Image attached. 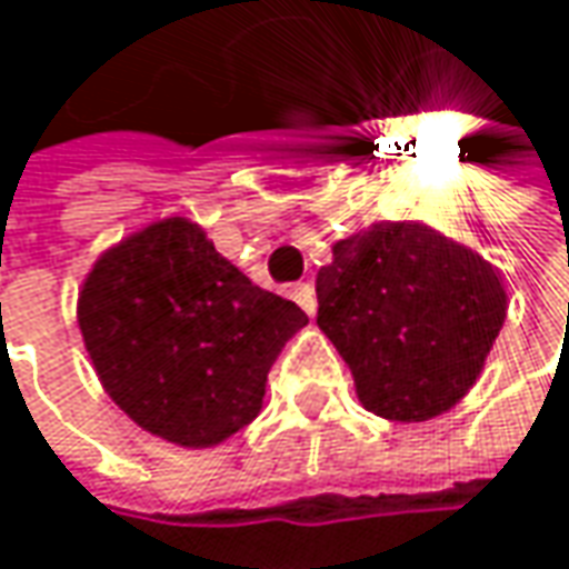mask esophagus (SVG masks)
<instances>
[{"label": "esophagus", "mask_w": 569, "mask_h": 569, "mask_svg": "<svg viewBox=\"0 0 569 569\" xmlns=\"http://www.w3.org/2000/svg\"><path fill=\"white\" fill-rule=\"evenodd\" d=\"M293 300L300 303V310L307 312V316L316 312V291H312V284H297L293 288Z\"/></svg>", "instance_id": "obj_1"}]
</instances>
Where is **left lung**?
<instances>
[{"label":"left lung","mask_w":569,"mask_h":569,"mask_svg":"<svg viewBox=\"0 0 569 569\" xmlns=\"http://www.w3.org/2000/svg\"><path fill=\"white\" fill-rule=\"evenodd\" d=\"M319 316L376 417L426 422L470 391L498 331L501 272L422 222H376L331 247Z\"/></svg>","instance_id":"1"}]
</instances>
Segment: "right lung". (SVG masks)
Instances as JSON below:
<instances>
[{
  "label": "right lung",
  "instance_id": "1",
  "mask_svg": "<svg viewBox=\"0 0 569 569\" xmlns=\"http://www.w3.org/2000/svg\"><path fill=\"white\" fill-rule=\"evenodd\" d=\"M307 322L181 216L106 250L78 297L80 335L109 398L181 448H212L250 426L276 357Z\"/></svg>",
  "mask_w": 569,
  "mask_h": 569
}]
</instances>
